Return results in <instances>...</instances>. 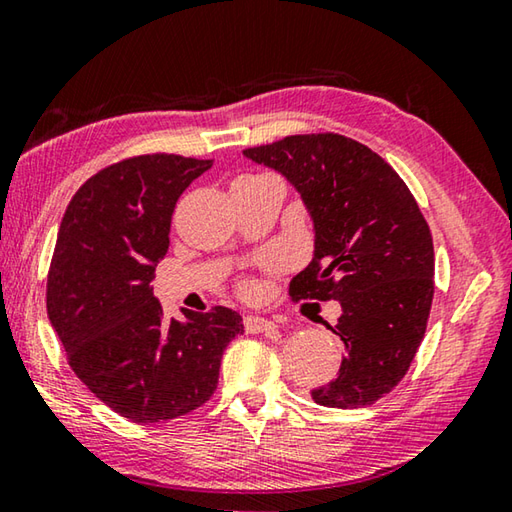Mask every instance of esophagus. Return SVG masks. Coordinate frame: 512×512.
Listing matches in <instances>:
<instances>
[{"mask_svg":"<svg viewBox=\"0 0 512 512\" xmlns=\"http://www.w3.org/2000/svg\"><path fill=\"white\" fill-rule=\"evenodd\" d=\"M244 329L248 333H273L277 329V324L266 318H259V315H246Z\"/></svg>","mask_w":512,"mask_h":512,"instance_id":"1","label":"esophagus"}]
</instances>
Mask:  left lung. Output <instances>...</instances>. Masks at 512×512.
Returning <instances> with one entry per match:
<instances>
[{
    "label": "left lung",
    "instance_id": "1",
    "mask_svg": "<svg viewBox=\"0 0 512 512\" xmlns=\"http://www.w3.org/2000/svg\"><path fill=\"white\" fill-rule=\"evenodd\" d=\"M244 154L282 172L313 219V259L288 293L342 306L329 329L347 356L311 398L338 410L376 403L410 369L432 309L434 244L414 194L383 156L342 134H295Z\"/></svg>",
    "mask_w": 512,
    "mask_h": 512
}]
</instances>
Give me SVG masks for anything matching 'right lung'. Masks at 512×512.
<instances>
[{"label": "right lung", "instance_id": "1", "mask_svg": "<svg viewBox=\"0 0 512 512\" xmlns=\"http://www.w3.org/2000/svg\"><path fill=\"white\" fill-rule=\"evenodd\" d=\"M212 161L143 154L96 172L64 212L46 277V313L69 367L134 423H161L215 394L221 356L244 333L226 306L165 318L152 293L176 201Z\"/></svg>", "mask_w": 512, "mask_h": 512}]
</instances>
